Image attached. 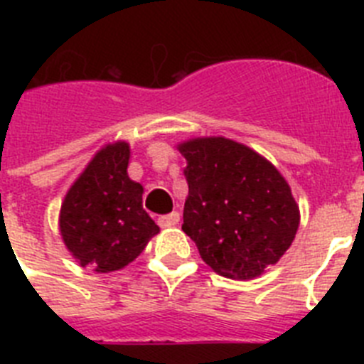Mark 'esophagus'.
Wrapping results in <instances>:
<instances>
[{
  "label": "esophagus",
  "instance_id": "34e87169",
  "mask_svg": "<svg viewBox=\"0 0 364 364\" xmlns=\"http://www.w3.org/2000/svg\"><path fill=\"white\" fill-rule=\"evenodd\" d=\"M178 222H180V213H176V211L159 217V224L162 228H175Z\"/></svg>",
  "mask_w": 364,
  "mask_h": 364
}]
</instances>
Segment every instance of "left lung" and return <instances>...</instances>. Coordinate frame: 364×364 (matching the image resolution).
Here are the masks:
<instances>
[{
  "instance_id": "8db88e82",
  "label": "left lung",
  "mask_w": 364,
  "mask_h": 364,
  "mask_svg": "<svg viewBox=\"0 0 364 364\" xmlns=\"http://www.w3.org/2000/svg\"><path fill=\"white\" fill-rule=\"evenodd\" d=\"M189 193L182 230L215 273L250 281L291 246L301 213L284 176L252 147L224 136L178 144Z\"/></svg>"
}]
</instances>
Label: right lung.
Here are the masks:
<instances>
[{
  "instance_id": "1",
  "label": "right lung",
  "mask_w": 364,
  "mask_h": 364,
  "mask_svg": "<svg viewBox=\"0 0 364 364\" xmlns=\"http://www.w3.org/2000/svg\"><path fill=\"white\" fill-rule=\"evenodd\" d=\"M131 147L124 140L104 146L67 191L60 233L73 259L96 273L125 268L160 228L142 208V184L127 175Z\"/></svg>"
}]
</instances>
